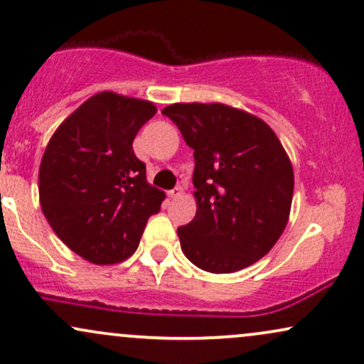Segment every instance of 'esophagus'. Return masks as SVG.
I'll list each match as a JSON object with an SVG mask.
<instances>
[{
    "instance_id": "obj_1",
    "label": "esophagus",
    "mask_w": 364,
    "mask_h": 364,
    "mask_svg": "<svg viewBox=\"0 0 364 364\" xmlns=\"http://www.w3.org/2000/svg\"><path fill=\"white\" fill-rule=\"evenodd\" d=\"M183 193H185V191H183L181 186H176V188H174V190H169L168 191V195L171 196V198H178V196H181Z\"/></svg>"
}]
</instances>
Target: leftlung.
<instances>
[{
	"mask_svg": "<svg viewBox=\"0 0 364 364\" xmlns=\"http://www.w3.org/2000/svg\"><path fill=\"white\" fill-rule=\"evenodd\" d=\"M195 150L196 214L178 229L186 258L212 274L246 269L272 250L291 214L294 171L274 129L220 102L162 109Z\"/></svg>",
	"mask_w": 364,
	"mask_h": 364,
	"instance_id": "obj_1",
	"label": "left lung"
}]
</instances>
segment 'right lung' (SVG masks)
I'll return each instance as SVG.
<instances>
[{"mask_svg": "<svg viewBox=\"0 0 364 364\" xmlns=\"http://www.w3.org/2000/svg\"><path fill=\"white\" fill-rule=\"evenodd\" d=\"M154 102L104 90L68 116L48 141L39 168V202L56 236L95 265L136 252L149 217L166 193L147 181L133 152Z\"/></svg>", "mask_w": 364, "mask_h": 364, "instance_id": "right-lung-1", "label": "right lung"}]
</instances>
